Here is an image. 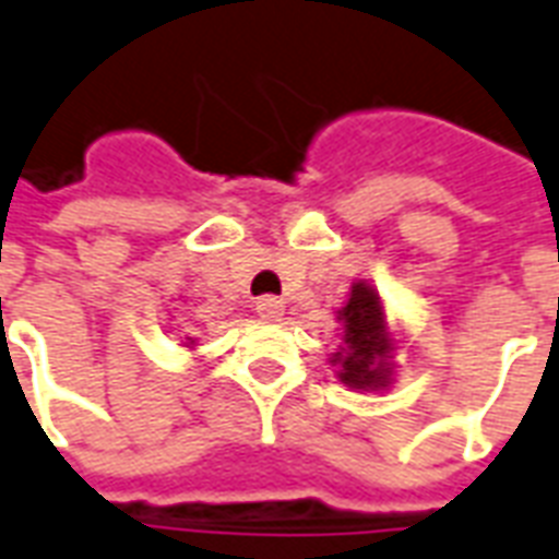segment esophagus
<instances>
[{"instance_id": "obj_1", "label": "esophagus", "mask_w": 559, "mask_h": 559, "mask_svg": "<svg viewBox=\"0 0 559 559\" xmlns=\"http://www.w3.org/2000/svg\"><path fill=\"white\" fill-rule=\"evenodd\" d=\"M255 312L262 314L264 321H280L285 312V306L280 297H259V300H255Z\"/></svg>"}]
</instances>
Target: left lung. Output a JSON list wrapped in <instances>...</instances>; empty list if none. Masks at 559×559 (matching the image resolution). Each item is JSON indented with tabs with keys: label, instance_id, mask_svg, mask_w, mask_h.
Wrapping results in <instances>:
<instances>
[{
	"label": "left lung",
	"instance_id": "1",
	"mask_svg": "<svg viewBox=\"0 0 559 559\" xmlns=\"http://www.w3.org/2000/svg\"><path fill=\"white\" fill-rule=\"evenodd\" d=\"M335 318L342 324V344L330 356V362L338 368L335 377L347 389L359 392L389 389L394 377L397 338L374 285L368 280H356Z\"/></svg>",
	"mask_w": 559,
	"mask_h": 559
}]
</instances>
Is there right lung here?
Instances as JSON below:
<instances>
[{
    "label": "right lung",
    "instance_id": "1",
    "mask_svg": "<svg viewBox=\"0 0 559 559\" xmlns=\"http://www.w3.org/2000/svg\"><path fill=\"white\" fill-rule=\"evenodd\" d=\"M185 347H194V338H188V342H185Z\"/></svg>",
    "mask_w": 559,
    "mask_h": 559
}]
</instances>
